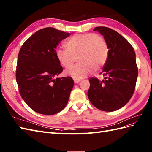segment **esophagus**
Here are the masks:
<instances>
[{"label": "esophagus", "instance_id": "obj_1", "mask_svg": "<svg viewBox=\"0 0 152 152\" xmlns=\"http://www.w3.org/2000/svg\"><path fill=\"white\" fill-rule=\"evenodd\" d=\"M80 81H81L80 80H76V79H74V82H75V83H79V82H80Z\"/></svg>", "mask_w": 152, "mask_h": 152}]
</instances>
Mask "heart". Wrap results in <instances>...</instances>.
I'll list each match as a JSON object with an SVG mask.
<instances>
[{
    "label": "heart",
    "instance_id": "heart-1",
    "mask_svg": "<svg viewBox=\"0 0 152 152\" xmlns=\"http://www.w3.org/2000/svg\"><path fill=\"white\" fill-rule=\"evenodd\" d=\"M66 50L55 52L58 62L64 68L70 67L75 58L79 63L64 72L67 76L81 80L98 71L107 61L108 47L104 39L92 33L76 34L65 43Z\"/></svg>",
    "mask_w": 152,
    "mask_h": 152
}]
</instances>
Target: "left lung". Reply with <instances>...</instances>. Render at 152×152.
Returning a JSON list of instances; mask_svg holds the SVG:
<instances>
[{
  "label": "left lung",
  "instance_id": "1",
  "mask_svg": "<svg viewBox=\"0 0 152 152\" xmlns=\"http://www.w3.org/2000/svg\"><path fill=\"white\" fill-rule=\"evenodd\" d=\"M94 30L104 36L109 50L101 72L104 80L90 78L88 97L97 109L114 111L126 104L135 90L138 75L136 53L131 45L115 30L105 27Z\"/></svg>",
  "mask_w": 152,
  "mask_h": 152
}]
</instances>
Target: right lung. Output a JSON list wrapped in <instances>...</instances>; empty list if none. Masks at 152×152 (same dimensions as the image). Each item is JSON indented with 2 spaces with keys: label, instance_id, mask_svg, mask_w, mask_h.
Wrapping results in <instances>:
<instances>
[{
  "label": "right lung",
  "instance_id": "add662e5",
  "mask_svg": "<svg viewBox=\"0 0 152 152\" xmlns=\"http://www.w3.org/2000/svg\"><path fill=\"white\" fill-rule=\"evenodd\" d=\"M53 27L30 36L20 50L16 79L26 104L38 113L55 115L66 107L74 86L71 77H56L63 71L55 55L58 43L70 36Z\"/></svg>",
  "mask_w": 152,
  "mask_h": 152
}]
</instances>
